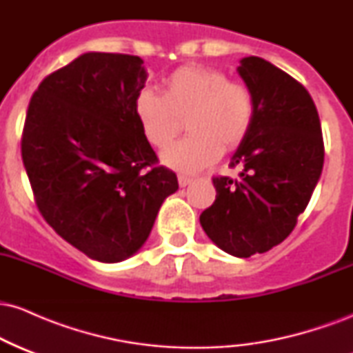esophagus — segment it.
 <instances>
[{
  "label": "esophagus",
  "mask_w": 353,
  "mask_h": 353,
  "mask_svg": "<svg viewBox=\"0 0 353 353\" xmlns=\"http://www.w3.org/2000/svg\"><path fill=\"white\" fill-rule=\"evenodd\" d=\"M177 181H179V185H181V188H185V185H188V184H190V182H192V177H190V176H185V174H179V176H177Z\"/></svg>",
  "instance_id": "esophagus-1"
}]
</instances>
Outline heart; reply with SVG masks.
<instances>
[{"label":"heart","instance_id":"heart-1","mask_svg":"<svg viewBox=\"0 0 353 353\" xmlns=\"http://www.w3.org/2000/svg\"><path fill=\"white\" fill-rule=\"evenodd\" d=\"M163 94L143 89L136 98V116L145 139L164 149L181 132L182 121L190 134L163 154V161L179 171H199L224 151L244 143L255 116L252 91L229 79L216 68L189 64L168 76Z\"/></svg>","mask_w":353,"mask_h":353}]
</instances>
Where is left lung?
I'll use <instances>...</instances> for the list:
<instances>
[{"instance_id":"obj_1","label":"left lung","mask_w":353,"mask_h":353,"mask_svg":"<svg viewBox=\"0 0 353 353\" xmlns=\"http://www.w3.org/2000/svg\"><path fill=\"white\" fill-rule=\"evenodd\" d=\"M239 74L252 91L250 132L230 159L239 179L212 177L217 196L199 221L224 252L250 257L292 232L323 168V139L309 91L269 61L241 59Z\"/></svg>"}]
</instances>
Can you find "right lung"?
<instances>
[{
	"label": "right lung",
	"instance_id": "right-lung-1",
	"mask_svg": "<svg viewBox=\"0 0 353 353\" xmlns=\"http://www.w3.org/2000/svg\"><path fill=\"white\" fill-rule=\"evenodd\" d=\"M148 72L139 56L86 52L41 81L21 137L36 205L56 232L99 262L143 247L179 189L136 116Z\"/></svg>",
	"mask_w": 353,
	"mask_h": 353
}]
</instances>
